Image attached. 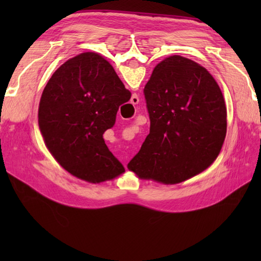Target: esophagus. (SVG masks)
<instances>
[{"instance_id":"34e87169","label":"esophagus","mask_w":261,"mask_h":261,"mask_svg":"<svg viewBox=\"0 0 261 261\" xmlns=\"http://www.w3.org/2000/svg\"><path fill=\"white\" fill-rule=\"evenodd\" d=\"M131 103L134 105V106H136V105H138L139 103V98L137 95H132V98H131Z\"/></svg>"}]
</instances>
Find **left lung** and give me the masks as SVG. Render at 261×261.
I'll list each match as a JSON object with an SVG mask.
<instances>
[{
    "label": "left lung",
    "mask_w": 261,
    "mask_h": 261,
    "mask_svg": "<svg viewBox=\"0 0 261 261\" xmlns=\"http://www.w3.org/2000/svg\"><path fill=\"white\" fill-rule=\"evenodd\" d=\"M144 95L149 134L127 168L140 178L176 184L210 167L227 134L226 103L212 74L185 57H167Z\"/></svg>",
    "instance_id": "1"
}]
</instances>
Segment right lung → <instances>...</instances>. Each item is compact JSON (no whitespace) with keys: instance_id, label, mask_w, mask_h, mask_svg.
<instances>
[{"instance_id":"obj_1","label":"right lung","mask_w":261,"mask_h":261,"mask_svg":"<svg viewBox=\"0 0 261 261\" xmlns=\"http://www.w3.org/2000/svg\"><path fill=\"white\" fill-rule=\"evenodd\" d=\"M130 98L109 62L95 53H83L62 64L42 92L38 114L53 156L70 174L91 183L124 173L103 134Z\"/></svg>"}]
</instances>
